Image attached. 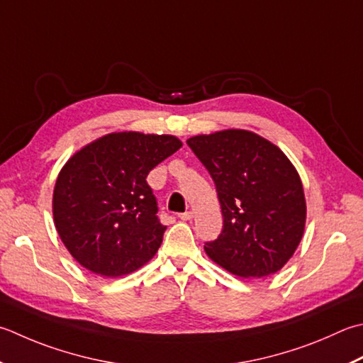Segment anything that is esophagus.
Instances as JSON below:
<instances>
[{"label":"esophagus","instance_id":"34e87169","mask_svg":"<svg viewBox=\"0 0 363 363\" xmlns=\"http://www.w3.org/2000/svg\"><path fill=\"white\" fill-rule=\"evenodd\" d=\"M177 217H179L181 220H190V218H194V212H190V211L182 212V214H179Z\"/></svg>","mask_w":363,"mask_h":363}]
</instances>
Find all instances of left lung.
I'll use <instances>...</instances> for the list:
<instances>
[{
  "label": "left lung",
  "mask_w": 363,
  "mask_h": 363,
  "mask_svg": "<svg viewBox=\"0 0 363 363\" xmlns=\"http://www.w3.org/2000/svg\"><path fill=\"white\" fill-rule=\"evenodd\" d=\"M214 179L223 230L208 257L239 277L261 279L286 264L299 245L307 206L299 173L271 141L230 129L187 140Z\"/></svg>",
  "instance_id": "8db88e82"
}]
</instances>
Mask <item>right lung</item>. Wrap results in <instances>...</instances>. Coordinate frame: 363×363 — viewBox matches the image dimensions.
Instances as JSON below:
<instances>
[{"label": "right lung", "instance_id": "add662e5", "mask_svg": "<svg viewBox=\"0 0 363 363\" xmlns=\"http://www.w3.org/2000/svg\"><path fill=\"white\" fill-rule=\"evenodd\" d=\"M181 146L173 135L115 132L66 162L55 184L53 218L62 244L83 267L121 277L157 253L167 226L146 177Z\"/></svg>", "mask_w": 363, "mask_h": 363}]
</instances>
